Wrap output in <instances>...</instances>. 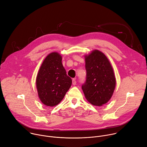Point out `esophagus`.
I'll use <instances>...</instances> for the list:
<instances>
[{
  "mask_svg": "<svg viewBox=\"0 0 147 147\" xmlns=\"http://www.w3.org/2000/svg\"><path fill=\"white\" fill-rule=\"evenodd\" d=\"M72 83H73V85H74V86H75V85L76 84L77 82H76V78H73V80H72Z\"/></svg>",
  "mask_w": 147,
  "mask_h": 147,
  "instance_id": "obj_1",
  "label": "esophagus"
}]
</instances>
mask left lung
I'll use <instances>...</instances> for the list:
<instances>
[{
  "mask_svg": "<svg viewBox=\"0 0 147 147\" xmlns=\"http://www.w3.org/2000/svg\"><path fill=\"white\" fill-rule=\"evenodd\" d=\"M86 81L82 90L87 100L95 106H102L111 98L116 86L113 68L104 53L94 50L85 56Z\"/></svg>",
  "mask_w": 147,
  "mask_h": 147,
  "instance_id": "8db88e82",
  "label": "left lung"
}]
</instances>
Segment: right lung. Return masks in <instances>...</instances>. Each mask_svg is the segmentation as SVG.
<instances>
[{"instance_id": "add662e5", "label": "right lung", "mask_w": 147, "mask_h": 147, "mask_svg": "<svg viewBox=\"0 0 147 147\" xmlns=\"http://www.w3.org/2000/svg\"><path fill=\"white\" fill-rule=\"evenodd\" d=\"M61 60L59 53H51L44 59L37 74L38 96L48 107L59 104L71 86V78L67 75Z\"/></svg>"}]
</instances>
